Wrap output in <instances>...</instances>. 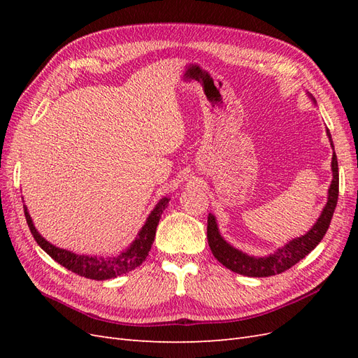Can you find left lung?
<instances>
[{
    "label": "left lung",
    "instance_id": "8db88e82",
    "mask_svg": "<svg viewBox=\"0 0 358 358\" xmlns=\"http://www.w3.org/2000/svg\"><path fill=\"white\" fill-rule=\"evenodd\" d=\"M327 134L330 137L329 129H327ZM331 146H333V142H331ZM331 170H333V180L329 189V200L317 224L313 225L310 231H308L305 236L291 241L284 248L278 249L275 254L268 257H263V258L249 257L241 252L239 249H236L231 245L227 243L218 231V227H216L213 215L209 213L208 242L213 257L218 259L222 266L233 270V272L245 275V276H252V278L273 276L278 273H282L289 267L297 264L300 259L305 258L312 249L322 241L324 234H326L329 230V225L333 218V213L339 197V167H338V158H336V154L333 155V159H331Z\"/></svg>",
    "mask_w": 358,
    "mask_h": 358
}]
</instances>
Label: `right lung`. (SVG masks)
I'll return each mask as SVG.
<instances>
[{
	"instance_id": "add662e5",
	"label": "right lung",
	"mask_w": 358,
	"mask_h": 358,
	"mask_svg": "<svg viewBox=\"0 0 358 358\" xmlns=\"http://www.w3.org/2000/svg\"><path fill=\"white\" fill-rule=\"evenodd\" d=\"M167 203H169V199H162L157 204V208L152 210V213L149 215L146 224L143 225V229L140 230L138 237L133 242V245L129 246L127 251L113 257H85V255L69 252L66 249H59L57 246L50 245L38 234L34 224L31 221L29 213L27 212V208H25V218H27V224L29 227L32 237H34L36 242L40 245L43 251L48 252L57 263L71 270L73 273L79 276L94 279V280H104V279H112V278L131 272V270H134L145 262L150 251V246L154 243L157 225L159 222L161 213L167 208Z\"/></svg>"
}]
</instances>
